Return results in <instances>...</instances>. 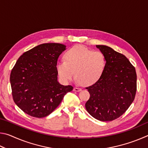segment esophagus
<instances>
[{
  "instance_id": "esophagus-1",
  "label": "esophagus",
  "mask_w": 148,
  "mask_h": 148,
  "mask_svg": "<svg viewBox=\"0 0 148 148\" xmlns=\"http://www.w3.org/2000/svg\"><path fill=\"white\" fill-rule=\"evenodd\" d=\"M74 91H82V89L81 88H79V87H74V89H73Z\"/></svg>"
}]
</instances>
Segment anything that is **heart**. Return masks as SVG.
Instances as JSON below:
<instances>
[{
	"label": "heart",
	"instance_id": "heart-1",
	"mask_svg": "<svg viewBox=\"0 0 148 148\" xmlns=\"http://www.w3.org/2000/svg\"><path fill=\"white\" fill-rule=\"evenodd\" d=\"M65 61L57 62L56 69L62 82H67L75 76L85 86H91L101 79L106 68V59L99 51L76 45L64 55Z\"/></svg>",
	"mask_w": 148,
	"mask_h": 148
}]
</instances>
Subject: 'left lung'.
I'll use <instances>...</instances> for the list:
<instances>
[{"instance_id":"left-lung-1","label":"left lung","mask_w":148,"mask_h":148,"mask_svg":"<svg viewBox=\"0 0 148 148\" xmlns=\"http://www.w3.org/2000/svg\"><path fill=\"white\" fill-rule=\"evenodd\" d=\"M96 47L105 57L106 68L101 79L86 88L90 97L86 108L99 121H113L123 114L134 101L136 71L123 54L104 45Z\"/></svg>"}]
</instances>
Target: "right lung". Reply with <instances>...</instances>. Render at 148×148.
I'll return each instance as SVG.
<instances>
[{
    "instance_id": "add662e5",
    "label": "right lung",
    "mask_w": 148,
    "mask_h": 148,
    "mask_svg": "<svg viewBox=\"0 0 148 148\" xmlns=\"http://www.w3.org/2000/svg\"><path fill=\"white\" fill-rule=\"evenodd\" d=\"M66 46L58 43L38 45L23 53L10 74L14 101L29 116H48L73 87L57 81L56 64Z\"/></svg>"
}]
</instances>
